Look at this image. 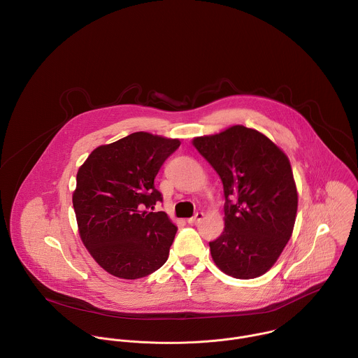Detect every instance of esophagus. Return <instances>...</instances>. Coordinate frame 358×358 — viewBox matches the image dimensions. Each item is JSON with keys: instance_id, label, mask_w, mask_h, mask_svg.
Listing matches in <instances>:
<instances>
[{"instance_id": "esophagus-1", "label": "esophagus", "mask_w": 358, "mask_h": 358, "mask_svg": "<svg viewBox=\"0 0 358 358\" xmlns=\"http://www.w3.org/2000/svg\"><path fill=\"white\" fill-rule=\"evenodd\" d=\"M202 219H203V213H202V212H198V213H196L194 217L188 219L187 222H188L189 224H196V223H199Z\"/></svg>"}]
</instances>
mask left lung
Instances as JSON below:
<instances>
[{
    "label": "left lung",
    "instance_id": "1",
    "mask_svg": "<svg viewBox=\"0 0 358 358\" xmlns=\"http://www.w3.org/2000/svg\"><path fill=\"white\" fill-rule=\"evenodd\" d=\"M192 145L219 174L224 230L209 243L216 266L236 279L266 273L289 243L299 194L287 155L266 135L233 125Z\"/></svg>",
    "mask_w": 358,
    "mask_h": 358
}]
</instances>
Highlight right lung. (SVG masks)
I'll return each instance as SVG.
<instances>
[{
  "label": "right lung",
  "mask_w": 358,
  "mask_h": 358,
  "mask_svg": "<svg viewBox=\"0 0 358 358\" xmlns=\"http://www.w3.org/2000/svg\"><path fill=\"white\" fill-rule=\"evenodd\" d=\"M180 139L134 132L96 148L79 167L72 194L80 240L110 275L134 280L164 265L177 226L152 212L162 194L155 188L164 160Z\"/></svg>",
  "instance_id": "obj_1"
}]
</instances>
